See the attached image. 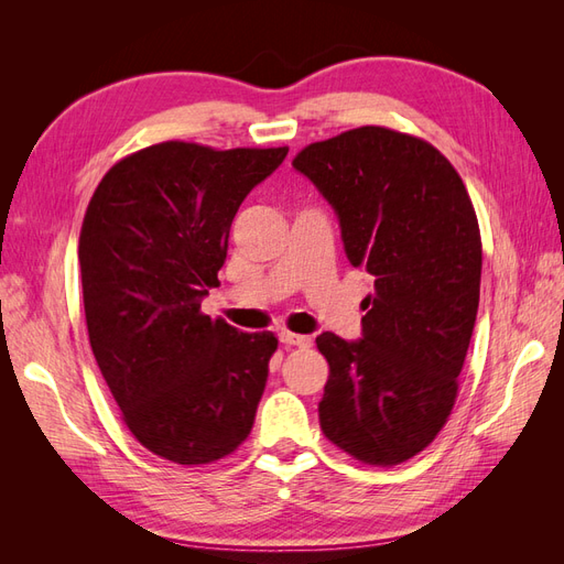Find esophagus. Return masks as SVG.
<instances>
[{
    "label": "esophagus",
    "mask_w": 564,
    "mask_h": 564,
    "mask_svg": "<svg viewBox=\"0 0 564 564\" xmlns=\"http://www.w3.org/2000/svg\"><path fill=\"white\" fill-rule=\"evenodd\" d=\"M280 340L284 346H296V348H311V344H313L311 336L292 334V332H280Z\"/></svg>",
    "instance_id": "esophagus-1"
}]
</instances>
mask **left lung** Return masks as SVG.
I'll list each match as a JSON object with an SVG mask.
<instances>
[{
    "label": "left lung",
    "instance_id": "8db88e82",
    "mask_svg": "<svg viewBox=\"0 0 564 564\" xmlns=\"http://www.w3.org/2000/svg\"><path fill=\"white\" fill-rule=\"evenodd\" d=\"M373 278L362 338L322 332V433L369 466L416 456L447 423L480 303L482 242L466 185L431 143L360 127L294 158Z\"/></svg>",
    "mask_w": 564,
    "mask_h": 564
}]
</instances>
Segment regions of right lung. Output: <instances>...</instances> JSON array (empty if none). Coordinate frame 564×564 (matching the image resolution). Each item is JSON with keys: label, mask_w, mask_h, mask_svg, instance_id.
Returning a JSON list of instances; mask_svg holds the SVG:
<instances>
[{"label": "right lung", "mask_w": 564, "mask_h": 564, "mask_svg": "<svg viewBox=\"0 0 564 564\" xmlns=\"http://www.w3.org/2000/svg\"><path fill=\"white\" fill-rule=\"evenodd\" d=\"M289 148L214 150L166 141L117 162L79 235L91 350L145 449L212 464L247 440L278 350L199 313L226 263L232 218Z\"/></svg>", "instance_id": "obj_1"}]
</instances>
